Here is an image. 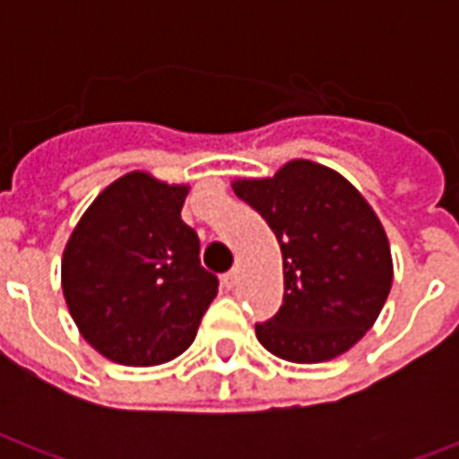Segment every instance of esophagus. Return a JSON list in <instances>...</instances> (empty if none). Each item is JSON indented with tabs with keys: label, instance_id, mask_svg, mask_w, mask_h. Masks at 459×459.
Masks as SVG:
<instances>
[{
	"label": "esophagus",
	"instance_id": "esophagus-1",
	"mask_svg": "<svg viewBox=\"0 0 459 459\" xmlns=\"http://www.w3.org/2000/svg\"><path fill=\"white\" fill-rule=\"evenodd\" d=\"M221 282H223L226 288H233V285L238 282V270H229V273H223V275H221Z\"/></svg>",
	"mask_w": 459,
	"mask_h": 459
}]
</instances>
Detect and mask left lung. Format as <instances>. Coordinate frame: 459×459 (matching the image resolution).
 <instances>
[{"label":"left lung","mask_w":459,"mask_h":459,"mask_svg":"<svg viewBox=\"0 0 459 459\" xmlns=\"http://www.w3.org/2000/svg\"><path fill=\"white\" fill-rule=\"evenodd\" d=\"M233 191L265 219L282 250L285 295L255 325L270 354L317 364L344 354L384 307L394 265L381 221L349 181L295 160L273 179H240Z\"/></svg>","instance_id":"obj_1"}]
</instances>
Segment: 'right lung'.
<instances>
[{"label": "right lung", "mask_w": 459, "mask_h": 459, "mask_svg": "<svg viewBox=\"0 0 459 459\" xmlns=\"http://www.w3.org/2000/svg\"><path fill=\"white\" fill-rule=\"evenodd\" d=\"M186 186L144 171L110 184L64 250L65 305L110 361L157 366L186 351L219 278L201 268L199 236L181 221Z\"/></svg>", "instance_id": "1"}]
</instances>
